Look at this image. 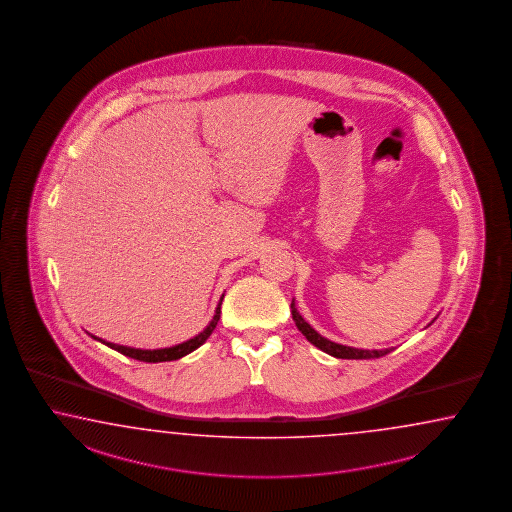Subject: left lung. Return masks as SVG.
I'll use <instances>...</instances> for the list:
<instances>
[{
    "label": "left lung",
    "instance_id": "8db88e82",
    "mask_svg": "<svg viewBox=\"0 0 512 512\" xmlns=\"http://www.w3.org/2000/svg\"><path fill=\"white\" fill-rule=\"evenodd\" d=\"M290 309H292V318H294V322L298 325V329L303 333V337L307 338L316 348L322 349V351L333 355V357H337V359H377V357H383V355H387L390 351H394V348H349V346H342V344H337V342H331V340L322 337L320 333H316L311 325L307 324V322L301 318V314L298 312V309H296V303H294V301L290 303Z\"/></svg>",
    "mask_w": 512,
    "mask_h": 512
}]
</instances>
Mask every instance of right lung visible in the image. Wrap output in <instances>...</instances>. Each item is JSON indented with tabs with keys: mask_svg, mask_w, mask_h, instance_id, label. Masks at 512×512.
I'll return each mask as SVG.
<instances>
[{
	"mask_svg": "<svg viewBox=\"0 0 512 512\" xmlns=\"http://www.w3.org/2000/svg\"><path fill=\"white\" fill-rule=\"evenodd\" d=\"M222 300H224V294H222V298H220V303H218V307H216V312H214V316H212L211 324L207 325L203 331H201L200 335H196L194 338H190L187 342H183V344H177V346H172V348H163V349H138V348H129V346H120V344H113V342H105V340H101V338L94 337V335H90V337L94 338V340H100L101 344H105V346H109V348L116 349L118 353H122L125 357H131V359H137V361L142 362H166V361H177V359H181V357H185L188 353H192L194 349L200 348L201 344L207 340V338L211 337L212 331H214V327L218 324V320H220V314H222V309H220V305H222Z\"/></svg>",
	"mask_w": 512,
	"mask_h": 512,
	"instance_id": "right-lung-1",
	"label": "right lung"
}]
</instances>
